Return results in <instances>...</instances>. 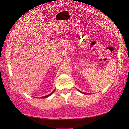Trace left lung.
Segmentation results:
<instances>
[{
  "label": "left lung",
  "instance_id": "8db88e82",
  "mask_svg": "<svg viewBox=\"0 0 129 129\" xmlns=\"http://www.w3.org/2000/svg\"><path fill=\"white\" fill-rule=\"evenodd\" d=\"M79 92H80L81 93H83V94H84V95H87V94H88V93H85V92H81L80 90H79Z\"/></svg>",
  "mask_w": 129,
  "mask_h": 129
}]
</instances>
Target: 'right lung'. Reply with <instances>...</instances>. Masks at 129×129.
I'll list each match as a JSON object with an SVG mask.
<instances>
[{"label":"right lung","mask_w":129,"mask_h":129,"mask_svg":"<svg viewBox=\"0 0 129 129\" xmlns=\"http://www.w3.org/2000/svg\"><path fill=\"white\" fill-rule=\"evenodd\" d=\"M55 89H54V90L52 92V93H50V94H49L48 95H47V96H44V97H41V98H46V97H48V96H50V95H52V93L54 92V91H55Z\"/></svg>","instance_id":"obj_1"}]
</instances>
